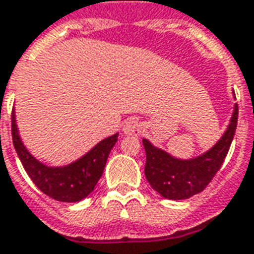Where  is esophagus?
Wrapping results in <instances>:
<instances>
[{
	"label": "esophagus",
	"mask_w": 254,
	"mask_h": 254,
	"mask_svg": "<svg viewBox=\"0 0 254 254\" xmlns=\"http://www.w3.org/2000/svg\"><path fill=\"white\" fill-rule=\"evenodd\" d=\"M142 127L139 122H136L135 119H128L126 120L123 126V132L127 135H138L141 132Z\"/></svg>",
	"instance_id": "esophagus-1"
}]
</instances>
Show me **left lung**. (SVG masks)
Returning a JSON list of instances; mask_svg holds the SVG:
<instances>
[{
    "label": "left lung",
    "instance_id": "8db88e82",
    "mask_svg": "<svg viewBox=\"0 0 254 254\" xmlns=\"http://www.w3.org/2000/svg\"><path fill=\"white\" fill-rule=\"evenodd\" d=\"M237 123L238 104L234 105L227 130L216 145L198 157L189 160L172 157L147 139H142L146 152L145 176L149 185L168 199H186L201 193L220 170L235 135Z\"/></svg>",
    "mask_w": 254,
    "mask_h": 254
}]
</instances>
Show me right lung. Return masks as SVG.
I'll return each mask as SVG.
<instances>
[{
    "instance_id": "1",
    "label": "right lung",
    "mask_w": 254,
    "mask_h": 254,
    "mask_svg": "<svg viewBox=\"0 0 254 254\" xmlns=\"http://www.w3.org/2000/svg\"><path fill=\"white\" fill-rule=\"evenodd\" d=\"M118 135L98 142L89 153L64 167H48L28 152L17 131L15 112H12V139L16 153L24 170L37 188L53 199L63 202H78L94 190L100 181L108 156L118 142Z\"/></svg>"
}]
</instances>
